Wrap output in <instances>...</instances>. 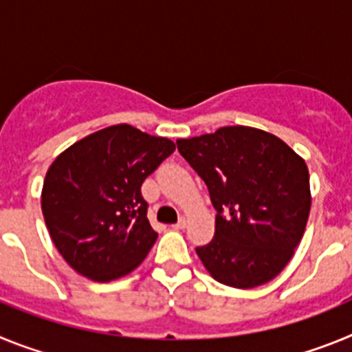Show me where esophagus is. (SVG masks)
Returning <instances> with one entry per match:
<instances>
[{
    "label": "esophagus",
    "instance_id": "esophagus-1",
    "mask_svg": "<svg viewBox=\"0 0 352 352\" xmlns=\"http://www.w3.org/2000/svg\"><path fill=\"white\" fill-rule=\"evenodd\" d=\"M174 229H185L186 227V220L185 219H179L178 223H174Z\"/></svg>",
    "mask_w": 352,
    "mask_h": 352
}]
</instances>
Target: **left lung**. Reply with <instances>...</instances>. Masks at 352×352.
I'll list each match as a JSON object with an SVG mask.
<instances>
[{"mask_svg": "<svg viewBox=\"0 0 352 352\" xmlns=\"http://www.w3.org/2000/svg\"><path fill=\"white\" fill-rule=\"evenodd\" d=\"M176 144L217 210L214 238L195 248L204 268L229 287L273 280L294 256L309 220L303 158L273 133L239 125Z\"/></svg>", "mask_w": 352, "mask_h": 352, "instance_id": "1", "label": "left lung"}]
</instances>
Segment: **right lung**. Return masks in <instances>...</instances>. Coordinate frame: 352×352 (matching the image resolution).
I'll return each instance as SVG.
<instances>
[{"mask_svg":"<svg viewBox=\"0 0 352 352\" xmlns=\"http://www.w3.org/2000/svg\"><path fill=\"white\" fill-rule=\"evenodd\" d=\"M176 146L130 125L80 139L49 167L42 188L45 226L63 259L95 282L129 275L158 234L141 186Z\"/></svg>","mask_w":352,"mask_h":352,"instance_id":"1","label":"right lung"}]
</instances>
